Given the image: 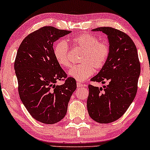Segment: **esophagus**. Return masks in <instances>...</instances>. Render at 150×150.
I'll return each mask as SVG.
<instances>
[{"label":"esophagus","mask_w":150,"mask_h":150,"mask_svg":"<svg viewBox=\"0 0 150 150\" xmlns=\"http://www.w3.org/2000/svg\"><path fill=\"white\" fill-rule=\"evenodd\" d=\"M85 85H84V84L80 83V82H77V88H80V87H85Z\"/></svg>","instance_id":"esophagus-1"}]
</instances>
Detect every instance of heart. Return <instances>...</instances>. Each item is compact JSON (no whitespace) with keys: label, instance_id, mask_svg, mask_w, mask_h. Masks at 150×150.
I'll use <instances>...</instances> for the list:
<instances>
[{"label":"heart","instance_id":"heart-1","mask_svg":"<svg viewBox=\"0 0 150 150\" xmlns=\"http://www.w3.org/2000/svg\"><path fill=\"white\" fill-rule=\"evenodd\" d=\"M75 47L83 51L82 63L75 65L68 71L70 77L82 82L94 73V68L101 69L110 55V46L106 42H99L97 37L90 34H83L72 39ZM69 46L65 41H60L53 48V54L57 62L64 68L71 63L69 56Z\"/></svg>","mask_w":150,"mask_h":150}]
</instances>
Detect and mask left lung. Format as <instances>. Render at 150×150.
I'll return each mask as SVG.
<instances>
[{
	"mask_svg": "<svg viewBox=\"0 0 150 150\" xmlns=\"http://www.w3.org/2000/svg\"><path fill=\"white\" fill-rule=\"evenodd\" d=\"M92 31L107 35L110 55L99 73L91 81L108 85L102 87L89 85L87 106L89 116L100 123H109L124 114L137 90L140 64L137 48L128 34L104 27Z\"/></svg>",
	"mask_w": 150,
	"mask_h": 150,
	"instance_id": "left-lung-1",
	"label": "left lung"
}]
</instances>
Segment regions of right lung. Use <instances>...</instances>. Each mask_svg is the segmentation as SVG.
I'll use <instances>...</instances> for the list:
<instances>
[{
  "label": "right lung",
  "instance_id": "add662e5",
  "mask_svg": "<svg viewBox=\"0 0 150 150\" xmlns=\"http://www.w3.org/2000/svg\"><path fill=\"white\" fill-rule=\"evenodd\" d=\"M70 32L43 27L23 39L15 58L20 99L31 116L45 124H54L64 118L77 88L76 81L67 77L53 54V43ZM58 80L64 83L56 86Z\"/></svg>",
  "mask_w": 150,
  "mask_h": 150
}]
</instances>
